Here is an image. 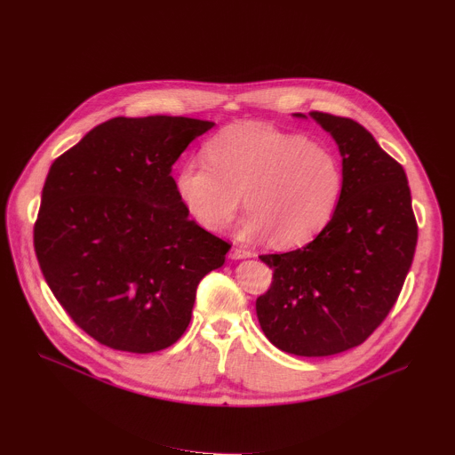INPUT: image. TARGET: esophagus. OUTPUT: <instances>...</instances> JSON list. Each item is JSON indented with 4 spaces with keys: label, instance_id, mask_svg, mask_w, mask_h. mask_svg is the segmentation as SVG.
I'll return each mask as SVG.
<instances>
[{
    "label": "esophagus",
    "instance_id": "obj_1",
    "mask_svg": "<svg viewBox=\"0 0 455 455\" xmlns=\"http://www.w3.org/2000/svg\"><path fill=\"white\" fill-rule=\"evenodd\" d=\"M230 259H247V258H251L252 256V252L251 251H245V249H241V247H232V251H230Z\"/></svg>",
    "mask_w": 455,
    "mask_h": 455
}]
</instances>
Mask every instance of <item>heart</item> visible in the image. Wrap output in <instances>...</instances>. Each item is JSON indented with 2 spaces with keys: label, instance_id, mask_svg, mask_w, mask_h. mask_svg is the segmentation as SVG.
<instances>
[{
  "label": "heart",
  "instance_id": "b5f03b06",
  "mask_svg": "<svg viewBox=\"0 0 455 455\" xmlns=\"http://www.w3.org/2000/svg\"><path fill=\"white\" fill-rule=\"evenodd\" d=\"M203 159L175 173V192L190 218L221 230L241 204L249 214L237 225L245 241H270L289 249L307 243L335 214L342 168L329 149L307 137L268 124H234L204 144Z\"/></svg>",
  "mask_w": 455,
  "mask_h": 455
}]
</instances>
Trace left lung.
<instances>
[{"mask_svg": "<svg viewBox=\"0 0 455 455\" xmlns=\"http://www.w3.org/2000/svg\"><path fill=\"white\" fill-rule=\"evenodd\" d=\"M337 142L342 194L331 221L304 249L259 256L275 276L256 299L265 337L298 356H327L364 342L403 289L417 223L403 166L351 118L313 111Z\"/></svg>", "mask_w": 455, "mask_h": 455, "instance_id": "left-lung-1", "label": "left lung"}]
</instances>
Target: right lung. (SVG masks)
<instances>
[{"label": "right lung", "mask_w": 455, "mask_h": 455, "mask_svg": "<svg viewBox=\"0 0 455 455\" xmlns=\"http://www.w3.org/2000/svg\"><path fill=\"white\" fill-rule=\"evenodd\" d=\"M214 123L116 116L49 168L35 251L60 306L97 342L161 351L187 331L199 282L225 263L227 241L199 227L172 166Z\"/></svg>", "instance_id": "1"}]
</instances>
